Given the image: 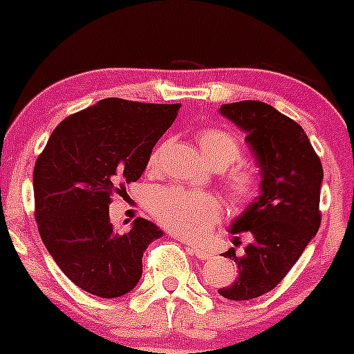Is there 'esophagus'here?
I'll use <instances>...</instances> for the list:
<instances>
[{
	"label": "esophagus",
	"mask_w": 354,
	"mask_h": 354,
	"mask_svg": "<svg viewBox=\"0 0 354 354\" xmlns=\"http://www.w3.org/2000/svg\"><path fill=\"white\" fill-rule=\"evenodd\" d=\"M185 243H186V241H185ZM188 250H189V253L196 256L198 259H208L209 256H211V254L208 253V251H206V250H200V248H194V246H189V245H188Z\"/></svg>",
	"instance_id": "obj_1"
}]
</instances>
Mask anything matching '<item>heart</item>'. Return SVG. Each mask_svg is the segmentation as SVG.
Instances as JSON below:
<instances>
[{"label":"heart","instance_id":"b5f03b06","mask_svg":"<svg viewBox=\"0 0 354 354\" xmlns=\"http://www.w3.org/2000/svg\"><path fill=\"white\" fill-rule=\"evenodd\" d=\"M198 145L203 156L216 168H226L241 156V145L228 129L214 126L201 129L198 133ZM160 156L161 148H156L148 160L149 168H156ZM226 189L238 206L251 205L261 189L258 171L246 165L234 166L226 173ZM146 208L158 223L193 241L205 238L221 216V205L216 198L206 193H191L176 186L149 191Z\"/></svg>","mask_w":354,"mask_h":354}]
</instances>
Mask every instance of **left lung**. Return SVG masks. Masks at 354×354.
<instances>
[{
    "mask_svg": "<svg viewBox=\"0 0 354 354\" xmlns=\"http://www.w3.org/2000/svg\"><path fill=\"white\" fill-rule=\"evenodd\" d=\"M219 111L246 133L263 176L259 198L231 226L253 241L241 256L234 248L223 254L236 263L238 274L218 293L245 301L274 290L318 233L323 166L301 126L271 104L246 100Z\"/></svg>",
    "mask_w": 354,
    "mask_h": 354,
    "instance_id": "1",
    "label": "left lung"
}]
</instances>
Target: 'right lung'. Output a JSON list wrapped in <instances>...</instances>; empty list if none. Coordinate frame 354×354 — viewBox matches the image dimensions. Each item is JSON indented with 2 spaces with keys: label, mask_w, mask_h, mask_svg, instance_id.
Returning a JSON list of instances; mask_svg holds the SVG:
<instances>
[{
  "label": "right lung",
  "mask_w": 354,
  "mask_h": 354,
  "mask_svg": "<svg viewBox=\"0 0 354 354\" xmlns=\"http://www.w3.org/2000/svg\"><path fill=\"white\" fill-rule=\"evenodd\" d=\"M181 104L121 98L64 118L51 133L33 171L35 218L56 265L76 286L100 298L131 291L143 273V253L163 231L145 218L118 233L109 221L115 194L143 174L153 146Z\"/></svg>",
  "instance_id": "obj_1"
}]
</instances>
